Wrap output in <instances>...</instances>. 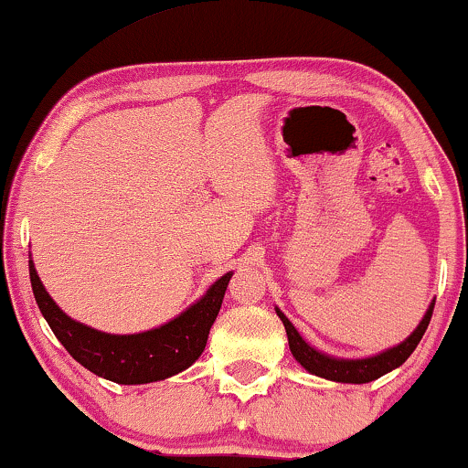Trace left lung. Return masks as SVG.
<instances>
[{
	"mask_svg": "<svg viewBox=\"0 0 468 468\" xmlns=\"http://www.w3.org/2000/svg\"><path fill=\"white\" fill-rule=\"evenodd\" d=\"M431 313H434V303L430 305V310L425 313L423 321L419 323V327L414 330L410 336L403 340L397 347L384 351V354L365 357V360H336V357H330L314 347H310L305 340L299 336V332L292 327V323L286 319L284 314L278 310V316L284 323L286 334H288V347H291V354L295 356V360L302 365L305 371L313 375H319V378L334 379V382H345V384H367L373 382V379L382 378L384 373L393 371V368L401 367L403 362L410 357V354L417 349V345L423 338L425 330H428Z\"/></svg>",
	"mask_w": 468,
	"mask_h": 468,
	"instance_id": "1",
	"label": "left lung"
}]
</instances>
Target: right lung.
Instances as JSON below:
<instances>
[{
  "label": "right lung",
  "mask_w": 468,
  "mask_h": 468,
  "mask_svg": "<svg viewBox=\"0 0 468 468\" xmlns=\"http://www.w3.org/2000/svg\"><path fill=\"white\" fill-rule=\"evenodd\" d=\"M229 278L232 273H225L207 288L197 303L190 305L186 313L166 325L143 334L117 336L69 319L40 284L37 269L30 261L34 299L45 321L49 323L51 332L80 365L117 384L158 382L193 365L206 349L207 334L221 310Z\"/></svg>",
  "instance_id": "right-lung-1"
}]
</instances>
